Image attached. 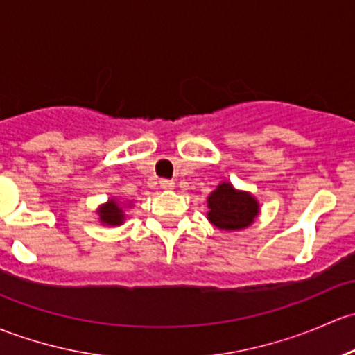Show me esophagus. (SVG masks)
<instances>
[{"instance_id":"1","label":"esophagus","mask_w":355,"mask_h":355,"mask_svg":"<svg viewBox=\"0 0 355 355\" xmlns=\"http://www.w3.org/2000/svg\"><path fill=\"white\" fill-rule=\"evenodd\" d=\"M160 188L162 189H174L173 179H160Z\"/></svg>"}]
</instances>
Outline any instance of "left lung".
Wrapping results in <instances>:
<instances>
[{"mask_svg": "<svg viewBox=\"0 0 355 355\" xmlns=\"http://www.w3.org/2000/svg\"><path fill=\"white\" fill-rule=\"evenodd\" d=\"M210 224L222 231L250 227L259 214V205L251 193L239 191L231 182H220L207 200Z\"/></svg>", "mask_w": 355, "mask_h": 355, "instance_id": "8db88e82", "label": "left lung"}]
</instances>
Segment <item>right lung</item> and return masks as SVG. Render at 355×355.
Listing matches in <instances>:
<instances>
[{
  "mask_svg": "<svg viewBox=\"0 0 355 355\" xmlns=\"http://www.w3.org/2000/svg\"><path fill=\"white\" fill-rule=\"evenodd\" d=\"M98 220L105 225H121L124 222V211L119 202H116L114 198L109 200L107 203L101 205L97 210Z\"/></svg>",
  "mask_w": 355,
  "mask_h": 355,
  "instance_id": "add662e5",
  "label": "right lung"
}]
</instances>
